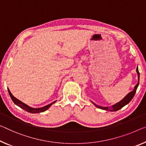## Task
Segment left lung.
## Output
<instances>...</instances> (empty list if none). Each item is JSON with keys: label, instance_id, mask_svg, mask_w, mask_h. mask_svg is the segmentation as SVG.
Listing matches in <instances>:
<instances>
[{"label": "left lung", "instance_id": "8db88e82", "mask_svg": "<svg viewBox=\"0 0 146 146\" xmlns=\"http://www.w3.org/2000/svg\"><path fill=\"white\" fill-rule=\"evenodd\" d=\"M136 72L137 74H138V83L136 84V85L134 86V90L131 91V92H129V94H128L124 98L121 100L120 102H119L118 103L114 104V105H113L111 106V107H102V106H98L94 102H92V104H94V105L96 106V107L100 109H102V110H106V111H118L121 109L122 108H123L124 106L127 105L129 103V102L132 100V99L133 98L134 95H135V93L136 92V90H137V88H138V86L139 85V80H140V73H139V71H138V67H137L136 68Z\"/></svg>", "mask_w": 146, "mask_h": 146}]
</instances>
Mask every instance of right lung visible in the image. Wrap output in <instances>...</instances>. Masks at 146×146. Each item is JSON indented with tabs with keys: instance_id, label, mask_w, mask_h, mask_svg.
Returning <instances> with one entry per match:
<instances>
[{
	"instance_id": "add662e5",
	"label": "right lung",
	"mask_w": 146,
	"mask_h": 146,
	"mask_svg": "<svg viewBox=\"0 0 146 146\" xmlns=\"http://www.w3.org/2000/svg\"><path fill=\"white\" fill-rule=\"evenodd\" d=\"M8 92H9V94H10V96L11 98V99L12 100V101L14 102V103L17 105V106H19V108H21V109H23V110L29 112V113H41V112H43V111H45L46 110H47L48 109L50 106L53 104L54 103H55L56 101H54V102H52V103L48 104V105L47 106H45L44 107L42 108H33L31 107H30V106H27V104H25L24 103H23L22 102H21L20 100H19L18 99H17L16 98H15L14 96L12 94V93L10 92V91L9 90V88H8Z\"/></svg>"
}]
</instances>
